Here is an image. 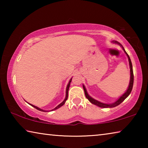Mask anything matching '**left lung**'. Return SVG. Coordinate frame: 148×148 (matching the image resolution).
I'll list each match as a JSON object with an SVG mask.
<instances>
[{
    "label": "left lung",
    "instance_id": "1",
    "mask_svg": "<svg viewBox=\"0 0 148 148\" xmlns=\"http://www.w3.org/2000/svg\"><path fill=\"white\" fill-rule=\"evenodd\" d=\"M114 42H116V43H118V42L115 41ZM119 45H121L119 43H118ZM123 49L125 53L127 54V57H128V59H129V66H130V71H131V79H130V84H129V86L128 87V89H127V91L125 92V93L122 95L121 97H119V99L117 100L116 102H115L113 104H104V103H102V102H100L99 101H96V100L93 99L92 98H91V97L89 96L87 93V92L86 91V87H84V86H83L84 87V92H85V95H86V98L89 100V101L91 102L92 104L97 105V106H98L99 107H101V108H114V107H116L117 106H118L119 104H120L121 103V102L124 101V100L127 98V97L129 96V94L131 93V92L132 89V87H133V83H134V74H133V71H132V62L131 61V59H130V57L129 56V55L127 54V53L126 51H125V50L124 49L123 47Z\"/></svg>",
    "mask_w": 148,
    "mask_h": 148
}]
</instances>
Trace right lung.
Listing matches in <instances>:
<instances>
[{"mask_svg": "<svg viewBox=\"0 0 148 148\" xmlns=\"http://www.w3.org/2000/svg\"><path fill=\"white\" fill-rule=\"evenodd\" d=\"M71 81H72V79H71V80H70V82H69V84H68V86H67V87H66V97H65V99L64 100V101L63 102H62L61 104H60L59 105H58V106H57V107H56L54 109H53L51 110V111H53V110H57V109H58L59 108H60L61 106H62V105H63L64 103H65V102H66V101L67 100V99H68V95H69V87H70V85H71ZM30 105H31L32 106H33L34 108H35L36 109H37V110H40V111H42V112H47V111H45V110H42V109H40V108H38V107H36V106H34V105H32V104H29Z\"/></svg>", "mask_w": 148, "mask_h": 148, "instance_id": "obj_1", "label": "right lung"}]
</instances>
